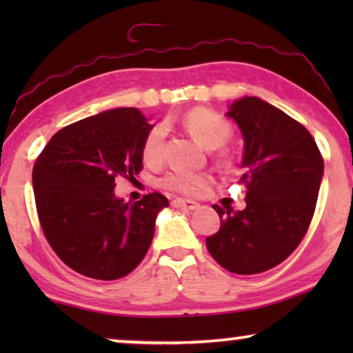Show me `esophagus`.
Returning <instances> with one entry per match:
<instances>
[{
  "label": "esophagus",
  "mask_w": 353,
  "mask_h": 353,
  "mask_svg": "<svg viewBox=\"0 0 353 353\" xmlns=\"http://www.w3.org/2000/svg\"><path fill=\"white\" fill-rule=\"evenodd\" d=\"M172 205L176 207V209H183V210H196L199 204H197L196 201H190V199H173L172 201Z\"/></svg>",
  "instance_id": "esophagus-1"
}]
</instances>
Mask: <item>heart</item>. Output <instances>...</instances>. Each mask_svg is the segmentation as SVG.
Masks as SVG:
<instances>
[{
	"label": "heart",
	"mask_w": 353,
	"mask_h": 353,
	"mask_svg": "<svg viewBox=\"0 0 353 353\" xmlns=\"http://www.w3.org/2000/svg\"><path fill=\"white\" fill-rule=\"evenodd\" d=\"M183 123L188 132L192 134L201 146L205 149L221 148L231 137V127L223 117L207 109H194L188 112L183 119ZM163 138H165V127L156 125L148 133L143 143V157L148 163H157L162 159ZM209 185V176L204 173L181 172L175 170L167 173L162 178V186L167 190L181 192V194H197Z\"/></svg>",
	"instance_id": "1"
}]
</instances>
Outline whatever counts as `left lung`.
Returning a JSON list of instances; mask_svg holds the SVG:
<instances>
[{"label": "left lung", "mask_w": 353, "mask_h": 353, "mask_svg": "<svg viewBox=\"0 0 353 353\" xmlns=\"http://www.w3.org/2000/svg\"><path fill=\"white\" fill-rule=\"evenodd\" d=\"M244 139L245 207L214 205L221 225L207 249L231 273L267 272L294 252L310 225L325 163L308 130L257 96L228 105Z\"/></svg>", "instance_id": "1"}]
</instances>
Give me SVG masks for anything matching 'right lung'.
<instances>
[{"label": "right lung", "instance_id": "1", "mask_svg": "<svg viewBox=\"0 0 353 353\" xmlns=\"http://www.w3.org/2000/svg\"><path fill=\"white\" fill-rule=\"evenodd\" d=\"M154 125L137 108H117L67 125L33 165V192L48 243L67 267L94 279H119L152 243L161 192L138 202L115 196V178L138 175Z\"/></svg>", "mask_w": 353, "mask_h": 353}]
</instances>
